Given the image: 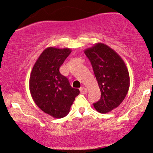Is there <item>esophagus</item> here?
Masks as SVG:
<instances>
[{
    "label": "esophagus",
    "instance_id": "obj_1",
    "mask_svg": "<svg viewBox=\"0 0 153 153\" xmlns=\"http://www.w3.org/2000/svg\"><path fill=\"white\" fill-rule=\"evenodd\" d=\"M80 91H81V94H85L87 93V89H86L85 87H81V89H80Z\"/></svg>",
    "mask_w": 153,
    "mask_h": 153
}]
</instances>
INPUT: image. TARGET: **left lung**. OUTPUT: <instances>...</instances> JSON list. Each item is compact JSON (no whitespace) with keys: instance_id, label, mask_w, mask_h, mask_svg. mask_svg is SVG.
<instances>
[{"instance_id":"1","label":"left lung","mask_w":153,"mask_h":153,"mask_svg":"<svg viewBox=\"0 0 153 153\" xmlns=\"http://www.w3.org/2000/svg\"><path fill=\"white\" fill-rule=\"evenodd\" d=\"M92 66L101 91V97L94 107L106 114L118 107L130 87L128 70L121 56L103 43H96L84 51Z\"/></svg>"}]
</instances>
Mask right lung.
I'll use <instances>...</instances> for the list:
<instances>
[{
    "label": "right lung",
    "mask_w": 153,
    "mask_h": 153,
    "mask_svg": "<svg viewBox=\"0 0 153 153\" xmlns=\"http://www.w3.org/2000/svg\"><path fill=\"white\" fill-rule=\"evenodd\" d=\"M71 52L70 48H47L39 56L30 72L29 89L33 101L42 111L54 118L68 114L80 93L59 72Z\"/></svg>",
    "instance_id": "add662e5"
}]
</instances>
